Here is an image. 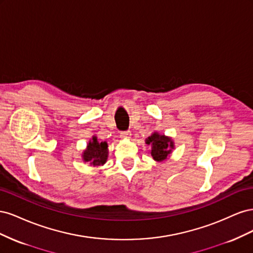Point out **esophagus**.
Here are the masks:
<instances>
[{
    "mask_svg": "<svg viewBox=\"0 0 253 253\" xmlns=\"http://www.w3.org/2000/svg\"><path fill=\"white\" fill-rule=\"evenodd\" d=\"M120 137L122 139H129V138H131V133H129V132H122Z\"/></svg>",
    "mask_w": 253,
    "mask_h": 253,
    "instance_id": "esophagus-1",
    "label": "esophagus"
}]
</instances>
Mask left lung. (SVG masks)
Returning <instances> with one entry per match:
<instances>
[{
  "instance_id": "8db88e82",
  "label": "left lung",
  "mask_w": 253,
  "mask_h": 253,
  "mask_svg": "<svg viewBox=\"0 0 253 253\" xmlns=\"http://www.w3.org/2000/svg\"><path fill=\"white\" fill-rule=\"evenodd\" d=\"M145 143L151 145L150 153L153 159L157 163L166 162L175 149V143L172 137L158 132H153L151 136L145 139Z\"/></svg>"
}]
</instances>
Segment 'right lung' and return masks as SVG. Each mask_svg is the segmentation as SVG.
Segmentation results:
<instances>
[{"label":"right lung","mask_w":253,"mask_h":253,"mask_svg":"<svg viewBox=\"0 0 253 253\" xmlns=\"http://www.w3.org/2000/svg\"><path fill=\"white\" fill-rule=\"evenodd\" d=\"M109 145L106 141H98L97 137L93 136L87 142L86 148L83 150L81 157L83 163L89 164L93 167L103 166L108 162Z\"/></svg>","instance_id":"add662e5"}]
</instances>
